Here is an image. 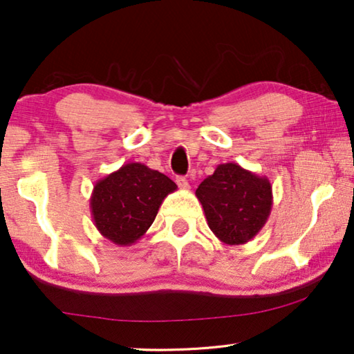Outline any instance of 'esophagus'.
Here are the masks:
<instances>
[{
  "instance_id": "1",
  "label": "esophagus",
  "mask_w": 354,
  "mask_h": 354,
  "mask_svg": "<svg viewBox=\"0 0 354 354\" xmlns=\"http://www.w3.org/2000/svg\"><path fill=\"white\" fill-rule=\"evenodd\" d=\"M176 182H177V185H178V188H180V189H188L189 188V183H188V180H187L185 177H177Z\"/></svg>"
}]
</instances>
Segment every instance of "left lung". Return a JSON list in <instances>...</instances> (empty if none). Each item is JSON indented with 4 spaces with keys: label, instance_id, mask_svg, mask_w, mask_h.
Returning <instances> with one entry per match:
<instances>
[{
    "label": "left lung",
    "instance_id": "left-lung-1",
    "mask_svg": "<svg viewBox=\"0 0 354 354\" xmlns=\"http://www.w3.org/2000/svg\"><path fill=\"white\" fill-rule=\"evenodd\" d=\"M209 228L223 244L249 243L265 227L273 206V189L265 176L236 162L215 167L196 189Z\"/></svg>",
    "mask_w": 354,
    "mask_h": 354
}]
</instances>
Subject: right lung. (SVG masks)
Masks as SVG:
<instances>
[{
  "label": "right lung",
  "mask_w": 354,
  "mask_h": 354,
  "mask_svg": "<svg viewBox=\"0 0 354 354\" xmlns=\"http://www.w3.org/2000/svg\"><path fill=\"white\" fill-rule=\"evenodd\" d=\"M177 185L142 162H127L95 182L89 206L95 228L111 243L126 248L151 227L160 206Z\"/></svg>",
  "instance_id": "1"
}]
</instances>
